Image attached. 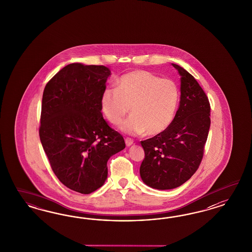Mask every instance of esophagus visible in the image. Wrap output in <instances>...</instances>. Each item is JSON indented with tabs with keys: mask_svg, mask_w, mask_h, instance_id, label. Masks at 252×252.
<instances>
[{
	"mask_svg": "<svg viewBox=\"0 0 252 252\" xmlns=\"http://www.w3.org/2000/svg\"><path fill=\"white\" fill-rule=\"evenodd\" d=\"M125 141H126V145L127 146V147H129V146L132 145L134 143V140L132 138H130V137H126L125 139Z\"/></svg>",
	"mask_w": 252,
	"mask_h": 252,
	"instance_id": "1",
	"label": "esophagus"
}]
</instances>
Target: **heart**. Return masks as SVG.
<instances>
[{"label": "heart", "mask_w": 252, "mask_h": 252, "mask_svg": "<svg viewBox=\"0 0 252 252\" xmlns=\"http://www.w3.org/2000/svg\"><path fill=\"white\" fill-rule=\"evenodd\" d=\"M117 89H105L100 97V108L107 120L120 126L127 134L157 136L173 122L179 99L176 83L145 70H136L116 81Z\"/></svg>", "instance_id": "b5f03b06"}]
</instances>
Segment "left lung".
Masks as SVG:
<instances>
[{
	"label": "left lung",
	"instance_id": "8db88e82",
	"mask_svg": "<svg viewBox=\"0 0 252 252\" xmlns=\"http://www.w3.org/2000/svg\"><path fill=\"white\" fill-rule=\"evenodd\" d=\"M181 76L180 103L170 126L141 141L145 158L139 174L156 189H172L187 182L198 170L211 126L209 99L194 76L172 63Z\"/></svg>",
	"mask_w": 252,
	"mask_h": 252
}]
</instances>
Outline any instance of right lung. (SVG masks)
Instances as JSON below:
<instances>
[{
  "label": "right lung",
  "instance_id": "right-lung-1",
  "mask_svg": "<svg viewBox=\"0 0 252 252\" xmlns=\"http://www.w3.org/2000/svg\"><path fill=\"white\" fill-rule=\"evenodd\" d=\"M110 69L74 63L46 85L39 138L55 176L72 190L90 194L108 175L107 161L126 148L103 119L100 97Z\"/></svg>",
  "mask_w": 252,
  "mask_h": 252
}]
</instances>
